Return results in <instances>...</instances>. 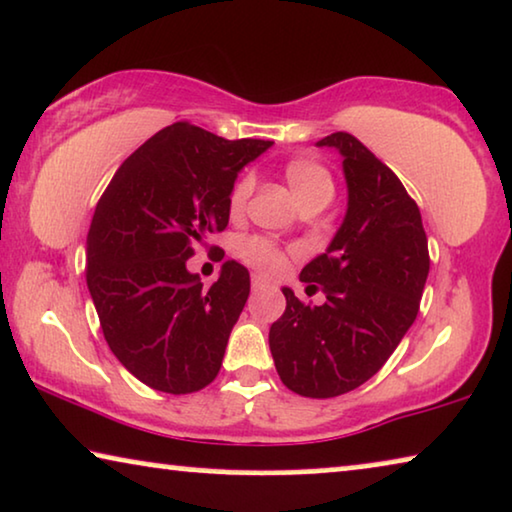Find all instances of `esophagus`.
<instances>
[{"label":"esophagus","instance_id":"obj_1","mask_svg":"<svg viewBox=\"0 0 512 512\" xmlns=\"http://www.w3.org/2000/svg\"><path fill=\"white\" fill-rule=\"evenodd\" d=\"M270 281L263 277V274H254V277H251V288H254V291H261V288H265L268 286Z\"/></svg>","mask_w":512,"mask_h":512}]
</instances>
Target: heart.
Listing matches in <instances>:
<instances>
[{
	"instance_id": "obj_1",
	"label": "heart",
	"mask_w": 512,
	"mask_h": 512,
	"mask_svg": "<svg viewBox=\"0 0 512 512\" xmlns=\"http://www.w3.org/2000/svg\"><path fill=\"white\" fill-rule=\"evenodd\" d=\"M286 180L291 184L293 194L298 196V201L302 205L318 201V198H332V194H335V184H332L330 173L321 164H316V161H288ZM254 184L256 180L251 173H244L240 180L235 182V187L231 191V210H242L244 203L249 201L251 191H254ZM238 256L244 263L254 265V268L265 272H274L281 268V251L277 244L268 238H258V235L238 242Z\"/></svg>"
}]
</instances>
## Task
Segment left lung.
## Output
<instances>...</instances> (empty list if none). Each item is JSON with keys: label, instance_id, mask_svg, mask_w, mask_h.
<instances>
[{"label": "left lung", "instance_id": "left-lung-1", "mask_svg": "<svg viewBox=\"0 0 512 512\" xmlns=\"http://www.w3.org/2000/svg\"><path fill=\"white\" fill-rule=\"evenodd\" d=\"M342 154L346 217L325 254L300 272L323 305H305L291 288L270 328L281 383L302 397L344 395L379 372L416 321L429 272L420 210L399 177L358 138L337 131L318 140Z\"/></svg>", "mask_w": 512, "mask_h": 512}]
</instances>
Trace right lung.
Masks as SVG:
<instances>
[{
  "label": "right lung",
  "mask_w": 512,
  "mask_h": 512,
  "mask_svg": "<svg viewBox=\"0 0 512 512\" xmlns=\"http://www.w3.org/2000/svg\"><path fill=\"white\" fill-rule=\"evenodd\" d=\"M270 145L175 122L117 168L96 205L87 288L110 351L154 390L189 395L217 379L249 272L226 261L203 288L187 261L228 226L235 177Z\"/></svg>",
  "instance_id": "right-lung-1"
}]
</instances>
